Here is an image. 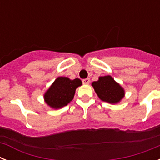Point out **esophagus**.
Instances as JSON below:
<instances>
[{"mask_svg": "<svg viewBox=\"0 0 160 160\" xmlns=\"http://www.w3.org/2000/svg\"><path fill=\"white\" fill-rule=\"evenodd\" d=\"M90 79L89 78H85L82 80L83 84H85V85H88L89 83H90Z\"/></svg>", "mask_w": 160, "mask_h": 160, "instance_id": "esophagus-1", "label": "esophagus"}]
</instances>
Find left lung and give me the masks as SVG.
<instances>
[{"mask_svg": "<svg viewBox=\"0 0 160 160\" xmlns=\"http://www.w3.org/2000/svg\"><path fill=\"white\" fill-rule=\"evenodd\" d=\"M92 87L102 101L111 104L121 101L125 94L124 89L110 75L99 77L98 81L93 82Z\"/></svg>", "mask_w": 160, "mask_h": 160, "instance_id": "1", "label": "left lung"}]
</instances>
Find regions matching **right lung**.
Masks as SVG:
<instances>
[{
    "label": "right lung",
    "instance_id": "1",
    "mask_svg": "<svg viewBox=\"0 0 160 160\" xmlns=\"http://www.w3.org/2000/svg\"><path fill=\"white\" fill-rule=\"evenodd\" d=\"M82 84L79 78L70 80L67 77H58L44 94L45 102L52 108H62L73 100L76 88Z\"/></svg>",
    "mask_w": 160,
    "mask_h": 160
}]
</instances>
